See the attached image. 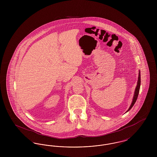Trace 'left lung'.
I'll list each match as a JSON object with an SVG mask.
<instances>
[{
    "instance_id": "obj_1",
    "label": "left lung",
    "mask_w": 157,
    "mask_h": 157,
    "mask_svg": "<svg viewBox=\"0 0 157 157\" xmlns=\"http://www.w3.org/2000/svg\"><path fill=\"white\" fill-rule=\"evenodd\" d=\"M140 85H141V75H140V73H139V76H138V82H137V85H136V89H135V90L134 98H133L132 104L131 105L129 108L128 109V110L127 111V112L129 111L132 108V107L134 106V105L135 104V102H136V99H137V98H138V94H139L140 88Z\"/></svg>"
}]
</instances>
